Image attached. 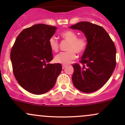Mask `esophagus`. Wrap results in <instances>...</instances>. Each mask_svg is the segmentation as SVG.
<instances>
[{
  "label": "esophagus",
  "mask_w": 125,
  "mask_h": 125,
  "mask_svg": "<svg viewBox=\"0 0 125 125\" xmlns=\"http://www.w3.org/2000/svg\"><path fill=\"white\" fill-rule=\"evenodd\" d=\"M66 66H67L65 65V64H63V65H62V68L63 69H64Z\"/></svg>",
  "instance_id": "esophagus-1"
}]
</instances>
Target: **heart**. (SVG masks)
Returning a JSON list of instances; mask_svg holds the SVG:
<instances>
[{
    "label": "heart",
    "instance_id": "heart-1",
    "mask_svg": "<svg viewBox=\"0 0 125 125\" xmlns=\"http://www.w3.org/2000/svg\"><path fill=\"white\" fill-rule=\"evenodd\" d=\"M62 38L69 42L67 52H63L57 54L54 58L56 62L63 64H68L72 61L75 59L77 53L83 52L87 46V41L83 37L77 38V34L74 31H66L61 34ZM49 44L53 52L58 51L59 43L54 37H52L49 41Z\"/></svg>",
    "mask_w": 125,
    "mask_h": 125
}]
</instances>
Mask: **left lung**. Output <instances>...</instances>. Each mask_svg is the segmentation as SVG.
I'll return each mask as SVG.
<instances>
[{"mask_svg":"<svg viewBox=\"0 0 125 125\" xmlns=\"http://www.w3.org/2000/svg\"><path fill=\"white\" fill-rule=\"evenodd\" d=\"M70 28L82 31L87 42L81 58L82 65H73V83L82 92H94L107 82L114 71L115 46L106 31L99 25L81 21Z\"/></svg>","mask_w":125,"mask_h":125,"instance_id":"8db88e82","label":"left lung"}]
</instances>
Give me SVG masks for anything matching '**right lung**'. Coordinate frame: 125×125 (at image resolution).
Wrapping results in <instances>:
<instances>
[{"instance_id":"right-lung-1","label":"right lung","mask_w":125,"mask_h":125,"mask_svg":"<svg viewBox=\"0 0 125 125\" xmlns=\"http://www.w3.org/2000/svg\"><path fill=\"white\" fill-rule=\"evenodd\" d=\"M56 27L38 24L23 30L10 52L13 71L19 84L35 94L48 92L62 71L61 63L50 64L52 51L49 44Z\"/></svg>"}]
</instances>
